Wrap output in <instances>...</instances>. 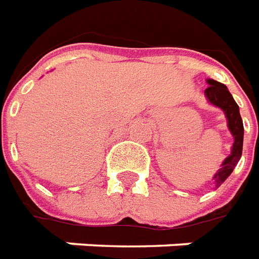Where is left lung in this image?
Instances as JSON below:
<instances>
[{"instance_id":"left-lung-1","label":"left lung","mask_w":259,"mask_h":259,"mask_svg":"<svg viewBox=\"0 0 259 259\" xmlns=\"http://www.w3.org/2000/svg\"><path fill=\"white\" fill-rule=\"evenodd\" d=\"M209 88L205 91V97L209 104L221 109L225 113L227 121V128L233 137V145L230 155L227 156L221 164V168L214 173L213 184L219 188L226 179L232 174L234 167L237 166L238 160L243 153V139H244V126L240 109H238L236 100L233 99L232 93L229 92L226 85L213 79H206Z\"/></svg>"}]
</instances>
